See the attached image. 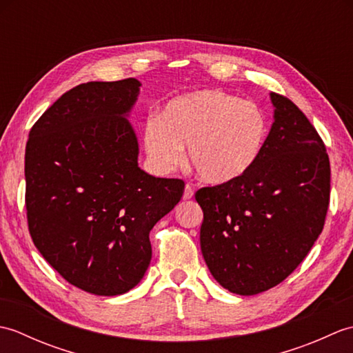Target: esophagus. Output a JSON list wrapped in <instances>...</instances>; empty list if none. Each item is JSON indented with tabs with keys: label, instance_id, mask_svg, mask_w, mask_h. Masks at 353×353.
<instances>
[{
	"label": "esophagus",
	"instance_id": "esophagus-1",
	"mask_svg": "<svg viewBox=\"0 0 353 353\" xmlns=\"http://www.w3.org/2000/svg\"><path fill=\"white\" fill-rule=\"evenodd\" d=\"M192 196H194L192 186L190 183H186L185 191H183V200H190V199H192Z\"/></svg>",
	"mask_w": 353,
	"mask_h": 353
}]
</instances>
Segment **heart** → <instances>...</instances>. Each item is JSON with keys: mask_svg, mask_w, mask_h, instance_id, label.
<instances>
[{"mask_svg": "<svg viewBox=\"0 0 353 353\" xmlns=\"http://www.w3.org/2000/svg\"><path fill=\"white\" fill-rule=\"evenodd\" d=\"M268 121L258 104L221 89H200L176 97L159 118L148 119L142 144L150 165L170 172L182 161L201 181L223 185L244 176L258 162Z\"/></svg>", "mask_w": 353, "mask_h": 353, "instance_id": "heart-1", "label": "heart"}]
</instances>
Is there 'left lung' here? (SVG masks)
Masks as SVG:
<instances>
[{"instance_id": "left-lung-1", "label": "left lung", "mask_w": 353, "mask_h": 353, "mask_svg": "<svg viewBox=\"0 0 353 353\" xmlns=\"http://www.w3.org/2000/svg\"><path fill=\"white\" fill-rule=\"evenodd\" d=\"M274 121L250 171L196 192L209 272L239 296L267 291L305 259L325 226L331 165L303 112L272 92Z\"/></svg>"}]
</instances>
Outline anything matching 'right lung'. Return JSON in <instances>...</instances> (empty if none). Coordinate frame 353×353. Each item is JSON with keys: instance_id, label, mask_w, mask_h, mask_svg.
<instances>
[{"instance_id": "right-lung-1", "label": "right lung", "mask_w": 353, "mask_h": 353, "mask_svg": "<svg viewBox=\"0 0 353 353\" xmlns=\"http://www.w3.org/2000/svg\"><path fill=\"white\" fill-rule=\"evenodd\" d=\"M137 79L88 81L43 112L26 147L28 230L45 261L74 287L118 296L141 282L148 234L182 199L181 179L138 167L129 117Z\"/></svg>"}]
</instances>
